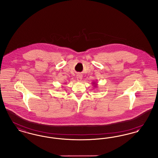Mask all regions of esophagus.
I'll return each mask as SVG.
<instances>
[{
	"label": "esophagus",
	"mask_w": 158,
	"mask_h": 158,
	"mask_svg": "<svg viewBox=\"0 0 158 158\" xmlns=\"http://www.w3.org/2000/svg\"><path fill=\"white\" fill-rule=\"evenodd\" d=\"M76 78H77V81H79V82H80V81H81V80H82V75H77Z\"/></svg>",
	"instance_id": "obj_1"
}]
</instances>
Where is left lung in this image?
<instances>
[{"label": "left lung", "instance_id": "obj_1", "mask_svg": "<svg viewBox=\"0 0 158 158\" xmlns=\"http://www.w3.org/2000/svg\"><path fill=\"white\" fill-rule=\"evenodd\" d=\"M92 84H93V85L94 86V87H97V86H98V84H97V83L93 82L92 83Z\"/></svg>", "mask_w": 158, "mask_h": 158}]
</instances>
